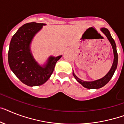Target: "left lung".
I'll return each instance as SVG.
<instances>
[{"instance_id": "1", "label": "left lung", "mask_w": 124, "mask_h": 124, "mask_svg": "<svg viewBox=\"0 0 124 124\" xmlns=\"http://www.w3.org/2000/svg\"><path fill=\"white\" fill-rule=\"evenodd\" d=\"M101 31H102L103 34H104V35L106 36V38H108V39L109 40V41L111 43V45L112 46L113 51L114 59H113V62L111 68L110 69L109 71L108 72L107 74H106L103 78H101L99 79H97V80H95V81H83V80H81L79 78H78L75 75L74 72L72 73L73 76H74V77L77 80L78 82H79L84 87H85L86 88H89V89H93V88H94V89H97V88H101V87L104 86L105 85H106L109 82V80L111 79V78H112L115 71L116 67H117L118 53L117 52H116V44H115V42L114 39H113L112 37H111L109 31L107 29H106V28H101Z\"/></svg>"}]
</instances>
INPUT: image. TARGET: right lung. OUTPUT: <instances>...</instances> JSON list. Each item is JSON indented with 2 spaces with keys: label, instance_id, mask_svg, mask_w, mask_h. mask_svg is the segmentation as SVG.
<instances>
[{
  "label": "right lung",
  "instance_id": "1",
  "mask_svg": "<svg viewBox=\"0 0 124 124\" xmlns=\"http://www.w3.org/2000/svg\"><path fill=\"white\" fill-rule=\"evenodd\" d=\"M46 24L32 22L20 27L13 36L8 52V62L13 73L24 84L30 86L44 84L53 73L62 55L50 56L46 64L39 65L33 57L31 44L33 38Z\"/></svg>",
  "mask_w": 124,
  "mask_h": 124
}]
</instances>
